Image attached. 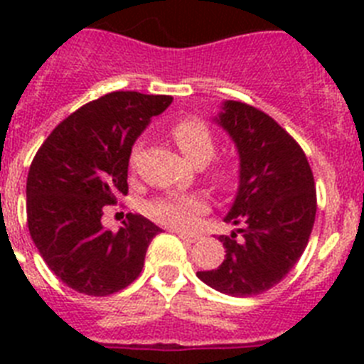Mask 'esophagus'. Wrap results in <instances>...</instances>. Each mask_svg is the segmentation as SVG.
I'll use <instances>...</instances> for the list:
<instances>
[{"instance_id":"obj_1","label":"esophagus","mask_w":364,"mask_h":364,"mask_svg":"<svg viewBox=\"0 0 364 364\" xmlns=\"http://www.w3.org/2000/svg\"><path fill=\"white\" fill-rule=\"evenodd\" d=\"M176 235H178L180 239L184 240V242H188V244H193V242H197V235H188V233H182V231H175Z\"/></svg>"}]
</instances>
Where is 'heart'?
Returning a JSON list of instances; mask_svg holds the SVG:
<instances>
[{
  "mask_svg": "<svg viewBox=\"0 0 364 364\" xmlns=\"http://www.w3.org/2000/svg\"><path fill=\"white\" fill-rule=\"evenodd\" d=\"M171 134L182 154L195 166H204L213 159L217 144H215L213 133L204 122L197 118L180 120L173 127ZM136 156L138 147H134L131 162L134 164ZM205 211H208V204L198 195H167V197L154 198L147 204V213L154 220L162 222L166 226L178 228V230L191 228Z\"/></svg>",
  "mask_w": 364,
  "mask_h": 364,
  "instance_id": "b5f03b06",
  "label": "heart"
}]
</instances>
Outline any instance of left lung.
I'll return each mask as SVG.
<instances>
[{
  "label": "left lung",
  "instance_id": "left-lung-1",
  "mask_svg": "<svg viewBox=\"0 0 364 364\" xmlns=\"http://www.w3.org/2000/svg\"><path fill=\"white\" fill-rule=\"evenodd\" d=\"M213 122L239 153V188L224 222L240 228L218 237L226 257L197 277L220 294L250 297L279 284L301 259L317 211L314 175L301 146L266 112L226 100Z\"/></svg>",
  "mask_w": 364,
  "mask_h": 364
}]
</instances>
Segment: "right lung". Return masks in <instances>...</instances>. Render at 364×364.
<instances>
[{
  "label": "right lung",
  "mask_w": 364,
  "mask_h": 364,
  "mask_svg": "<svg viewBox=\"0 0 364 364\" xmlns=\"http://www.w3.org/2000/svg\"><path fill=\"white\" fill-rule=\"evenodd\" d=\"M166 95L109 92L73 112L38 149L27 176L31 237L58 279L85 295L104 297L140 275L160 228L127 215L118 231L102 226L104 205L127 195L136 138L171 105Z\"/></svg>",
  "instance_id": "add662e5"
}]
</instances>
